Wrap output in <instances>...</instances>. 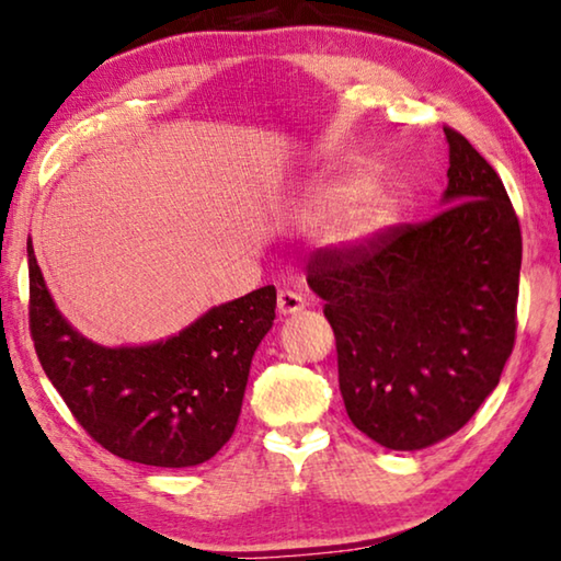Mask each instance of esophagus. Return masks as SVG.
<instances>
[{
  "label": "esophagus",
  "mask_w": 561,
  "mask_h": 561,
  "mask_svg": "<svg viewBox=\"0 0 561 561\" xmlns=\"http://www.w3.org/2000/svg\"><path fill=\"white\" fill-rule=\"evenodd\" d=\"M307 307V299L301 297V295H297V291H289V289H282L279 291V297H277V309H279V314H297V312H301V309Z\"/></svg>",
  "instance_id": "esophagus-1"
}]
</instances>
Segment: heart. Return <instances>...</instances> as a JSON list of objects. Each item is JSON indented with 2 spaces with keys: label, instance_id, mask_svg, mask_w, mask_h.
I'll list each match as a JSON object with an SVG mask.
<instances>
[{
  "label": "heart",
  "instance_id": "obj_1",
  "mask_svg": "<svg viewBox=\"0 0 561 561\" xmlns=\"http://www.w3.org/2000/svg\"><path fill=\"white\" fill-rule=\"evenodd\" d=\"M397 199L389 186L362 172H334L309 182L291 202L297 225L319 227L332 221V239L342 247L367 244L392 225Z\"/></svg>",
  "mask_w": 561,
  "mask_h": 561
}]
</instances>
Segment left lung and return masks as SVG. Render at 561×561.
<instances>
[{
  "label": "left lung",
  "mask_w": 561,
  "mask_h": 561,
  "mask_svg": "<svg viewBox=\"0 0 561 561\" xmlns=\"http://www.w3.org/2000/svg\"><path fill=\"white\" fill-rule=\"evenodd\" d=\"M444 135L449 182L437 217L309 262L346 414L397 451L432 447L472 420L517 332L519 219L492 164L459 131Z\"/></svg>",
  "instance_id": "8db88e82"
}]
</instances>
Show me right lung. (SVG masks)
Wrapping results in <instances>:
<instances>
[{
    "instance_id": "obj_1",
    "label": "right lung",
    "mask_w": 561,
    "mask_h": 561,
    "mask_svg": "<svg viewBox=\"0 0 561 561\" xmlns=\"http://www.w3.org/2000/svg\"><path fill=\"white\" fill-rule=\"evenodd\" d=\"M30 329L57 392L89 437L149 467H197L225 447L242 412L249 367L274 324L277 289L211 307L167 340L104 346L67 322L26 242Z\"/></svg>"
}]
</instances>
